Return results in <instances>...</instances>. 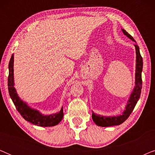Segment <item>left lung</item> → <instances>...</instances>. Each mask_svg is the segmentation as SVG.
<instances>
[{
	"instance_id": "1",
	"label": "left lung",
	"mask_w": 155,
	"mask_h": 155,
	"mask_svg": "<svg viewBox=\"0 0 155 155\" xmlns=\"http://www.w3.org/2000/svg\"><path fill=\"white\" fill-rule=\"evenodd\" d=\"M122 31L126 36H127L129 39L133 40V41H135L134 39L125 30L122 29ZM135 52H136V68H135V87L133 88V92H131L130 96L127 102V104L125 108V110L123 112L121 115L114 116H104L99 115L94 113L92 111V120L95 123V124L101 127H108L113 126H118L124 123L127 118L129 117L130 114L134 109L136 105L137 101L139 100L140 97L141 89H142V71H143V58H142L140 53V48L138 46L135 44Z\"/></svg>"
}]
</instances>
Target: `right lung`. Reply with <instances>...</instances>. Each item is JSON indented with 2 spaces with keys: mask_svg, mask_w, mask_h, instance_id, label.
Segmentation results:
<instances>
[{
  "mask_svg": "<svg viewBox=\"0 0 155 155\" xmlns=\"http://www.w3.org/2000/svg\"><path fill=\"white\" fill-rule=\"evenodd\" d=\"M14 54L12 55L10 58L8 69H9V75H8V91L10 98L12 99L17 110L21 116L27 121L38 126L50 127L54 126L58 124L63 118V109L61 108V111L58 113H55L50 115H44L38 110L32 109L27 105V104L23 101L19 97L14 87Z\"/></svg>",
  "mask_w": 155,
  "mask_h": 155,
  "instance_id": "right-lung-1",
  "label": "right lung"
}]
</instances>
